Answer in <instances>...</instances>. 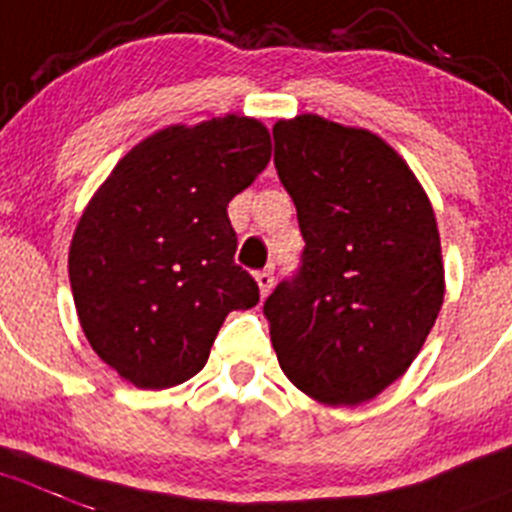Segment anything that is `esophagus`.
Segmentation results:
<instances>
[{"label": "esophagus", "mask_w": 512, "mask_h": 512, "mask_svg": "<svg viewBox=\"0 0 512 512\" xmlns=\"http://www.w3.org/2000/svg\"><path fill=\"white\" fill-rule=\"evenodd\" d=\"M255 280H257V288H260V295H262V298H267V295H270V290H272V272L270 270L257 272Z\"/></svg>", "instance_id": "1"}]
</instances>
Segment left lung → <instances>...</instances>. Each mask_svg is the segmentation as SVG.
I'll use <instances>...</instances> for the list:
<instances>
[{
	"label": "left lung",
	"mask_w": 512,
	"mask_h": 512,
	"mask_svg": "<svg viewBox=\"0 0 512 512\" xmlns=\"http://www.w3.org/2000/svg\"><path fill=\"white\" fill-rule=\"evenodd\" d=\"M275 169L293 197L300 275L265 300L283 374L310 399L356 407L407 374L444 303L427 191L366 128L315 113L278 121Z\"/></svg>",
	"instance_id": "obj_1"
}]
</instances>
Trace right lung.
<instances>
[{
  "instance_id": "1",
  "label": "right lung",
  "mask_w": 512,
  "mask_h": 512,
  "mask_svg": "<svg viewBox=\"0 0 512 512\" xmlns=\"http://www.w3.org/2000/svg\"><path fill=\"white\" fill-rule=\"evenodd\" d=\"M272 156L257 118L166 126L128 151L80 214L68 270L93 351L138 389L184 384L207 364L232 310L257 305L234 265V194Z\"/></svg>"
}]
</instances>
